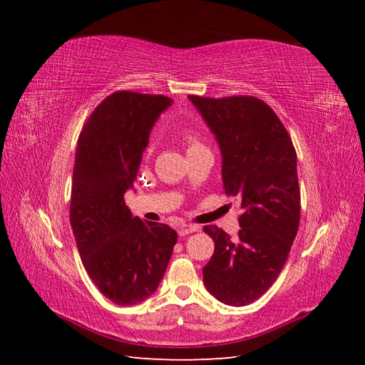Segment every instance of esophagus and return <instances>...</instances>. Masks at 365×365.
<instances>
[{
  "instance_id": "34e87169",
  "label": "esophagus",
  "mask_w": 365,
  "mask_h": 365,
  "mask_svg": "<svg viewBox=\"0 0 365 365\" xmlns=\"http://www.w3.org/2000/svg\"><path fill=\"white\" fill-rule=\"evenodd\" d=\"M195 231H197V227H196V225L182 224L181 227H178V235H180V236H187V235H190V233H195Z\"/></svg>"
}]
</instances>
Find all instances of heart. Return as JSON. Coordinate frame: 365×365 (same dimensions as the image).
Masks as SVG:
<instances>
[{
    "instance_id": "heart-1",
    "label": "heart",
    "mask_w": 365,
    "mask_h": 365,
    "mask_svg": "<svg viewBox=\"0 0 365 365\" xmlns=\"http://www.w3.org/2000/svg\"><path fill=\"white\" fill-rule=\"evenodd\" d=\"M185 143H187V149L195 148V146H200V145H197V143H196L193 138H187V140H185Z\"/></svg>"
}]
</instances>
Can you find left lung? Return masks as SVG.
<instances>
[{"label": "left lung", "mask_w": 365, "mask_h": 365, "mask_svg": "<svg viewBox=\"0 0 365 365\" xmlns=\"http://www.w3.org/2000/svg\"><path fill=\"white\" fill-rule=\"evenodd\" d=\"M217 141L222 182L240 200L239 235L204 231L215 252L202 268L207 291L230 306L257 300L279 277L300 224L297 153L288 130L257 97L189 96Z\"/></svg>", "instance_id": "obj_1"}]
</instances>
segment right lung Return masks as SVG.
I'll list each match as a JSON object with an SVG mask.
<instances>
[{
  "label": "right lung",
  "mask_w": 365,
  "mask_h": 365,
  "mask_svg": "<svg viewBox=\"0 0 365 365\" xmlns=\"http://www.w3.org/2000/svg\"><path fill=\"white\" fill-rule=\"evenodd\" d=\"M172 102L117 91L94 109L77 140L70 222L88 275L118 306L157 291L178 240L173 228L134 217L125 202L150 130Z\"/></svg>",
  "instance_id": "1"
}]
</instances>
